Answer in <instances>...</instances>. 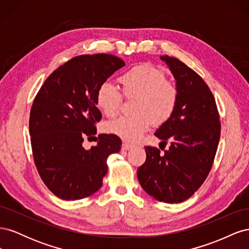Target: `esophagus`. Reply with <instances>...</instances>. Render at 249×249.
Listing matches in <instances>:
<instances>
[{
	"label": "esophagus",
	"instance_id": "esophagus-1",
	"mask_svg": "<svg viewBox=\"0 0 249 249\" xmlns=\"http://www.w3.org/2000/svg\"><path fill=\"white\" fill-rule=\"evenodd\" d=\"M132 148V144H130V143L127 142H124L123 143V149H125V150H129Z\"/></svg>",
	"mask_w": 249,
	"mask_h": 249
}]
</instances>
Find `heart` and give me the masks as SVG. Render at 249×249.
<instances>
[{"label": "heart", "instance_id": "obj_1", "mask_svg": "<svg viewBox=\"0 0 249 249\" xmlns=\"http://www.w3.org/2000/svg\"><path fill=\"white\" fill-rule=\"evenodd\" d=\"M165 74L150 65H139L120 76L125 96H135L134 114L108 122L105 131L125 141H135L154 124L168 120L177 108L178 92L175 84L165 81ZM122 102V93L110 82H104L95 94V103L105 115L114 116Z\"/></svg>", "mask_w": 249, "mask_h": 249}]
</instances>
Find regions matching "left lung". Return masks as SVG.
I'll use <instances>...</instances> for the list:
<instances>
[{
    "label": "left lung",
    "mask_w": 249,
    "mask_h": 249,
    "mask_svg": "<svg viewBox=\"0 0 249 249\" xmlns=\"http://www.w3.org/2000/svg\"><path fill=\"white\" fill-rule=\"evenodd\" d=\"M176 81L177 108L155 135L168 149L145 147L146 160L137 170L141 187L155 199L178 203L191 197L212 167L220 123L215 99L198 74L178 59L161 56Z\"/></svg>",
    "instance_id": "1"
}]
</instances>
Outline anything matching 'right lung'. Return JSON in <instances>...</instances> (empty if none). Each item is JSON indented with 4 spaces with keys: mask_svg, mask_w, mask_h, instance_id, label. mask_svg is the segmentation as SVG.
Returning a JSON list of instances; mask_svg holds the SVG:
<instances>
[{
    "mask_svg": "<svg viewBox=\"0 0 249 249\" xmlns=\"http://www.w3.org/2000/svg\"><path fill=\"white\" fill-rule=\"evenodd\" d=\"M124 65L107 54L74 57L53 71L35 96L29 123L34 162L56 196L82 199L102 187L108 157L119 152L122 140L102 134L90 149L83 147V141L96 134L94 124L102 118L97 88Z\"/></svg>",
    "mask_w": 249,
    "mask_h": 249,
    "instance_id": "add662e5",
    "label": "right lung"
}]
</instances>
